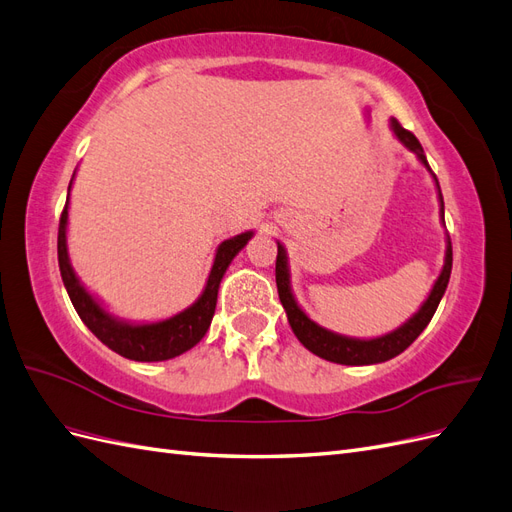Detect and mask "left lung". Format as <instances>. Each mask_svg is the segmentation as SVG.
I'll return each mask as SVG.
<instances>
[{
  "label": "left lung",
  "mask_w": 512,
  "mask_h": 512,
  "mask_svg": "<svg viewBox=\"0 0 512 512\" xmlns=\"http://www.w3.org/2000/svg\"><path fill=\"white\" fill-rule=\"evenodd\" d=\"M390 130H392L394 139H397L403 148L414 152L416 158L420 160V165L431 173L437 201H440V221L444 225V199H442V191H440V182H437L435 173L431 171V167L427 163L425 150H422V145L418 143V139L410 133V130H405L394 118L390 120ZM276 246H279V255H276V289H279V298H281V304L287 313V321H289L291 330H294L298 341L306 349H309L311 354L324 358V360H330V362H337V364H349V367L379 364V362H386L394 356H399L401 352H405V349L418 339V334L429 326L431 317L437 311V304H440L444 291L448 287L450 270H452V246H450V238L446 233L444 266H442L440 274H437L429 296L418 306V311L410 319H405L399 328L382 334V337L360 339V337H347V334H339V332H332L324 326H319L317 321H313L309 315L304 313V309L294 296V289H291L289 257H287L285 246L279 240H276Z\"/></svg>",
  "instance_id": "8db88e82"
}]
</instances>
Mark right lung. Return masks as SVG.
<instances>
[{"instance_id":"1","label":"right lung","mask_w":512,"mask_h":512,"mask_svg":"<svg viewBox=\"0 0 512 512\" xmlns=\"http://www.w3.org/2000/svg\"><path fill=\"white\" fill-rule=\"evenodd\" d=\"M75 173L68 184L66 208L60 218V231H57V261H60V272L64 287L70 296L72 306L79 313L83 324L90 328L96 337L105 343L115 354H120L135 362H163L180 356L188 349H193L212 324L218 287H221L223 276L242 248L255 236V231H242L238 236L223 240L218 244L208 281L203 285L199 298L186 306L184 311L175 313L167 319L156 321H133L113 315L105 302L96 298L77 276L75 268L70 264L68 255V208H70V188L75 182Z\"/></svg>"}]
</instances>
